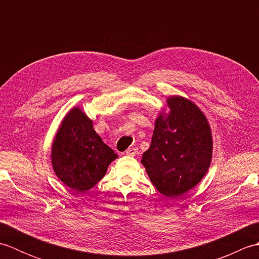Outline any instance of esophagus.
<instances>
[{
    "label": "esophagus",
    "mask_w": 259,
    "mask_h": 259,
    "mask_svg": "<svg viewBox=\"0 0 259 259\" xmlns=\"http://www.w3.org/2000/svg\"><path fill=\"white\" fill-rule=\"evenodd\" d=\"M137 153H138V148H136V147H131V148H129L128 150L125 151V155L126 156H131V157H135Z\"/></svg>",
    "instance_id": "esophagus-1"
}]
</instances>
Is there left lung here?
I'll use <instances>...</instances> for the list:
<instances>
[{"label": "left lung", "instance_id": "obj_1", "mask_svg": "<svg viewBox=\"0 0 259 259\" xmlns=\"http://www.w3.org/2000/svg\"><path fill=\"white\" fill-rule=\"evenodd\" d=\"M168 111H160L149 149L141 163L163 196L177 198L205 177L212 158L210 124L199 107L181 96L167 98Z\"/></svg>", "mask_w": 259, "mask_h": 259}]
</instances>
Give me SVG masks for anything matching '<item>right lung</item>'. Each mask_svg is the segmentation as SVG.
Here are the masks:
<instances>
[{
  "instance_id": "add662e5",
  "label": "right lung",
  "mask_w": 259,
  "mask_h": 259,
  "mask_svg": "<svg viewBox=\"0 0 259 259\" xmlns=\"http://www.w3.org/2000/svg\"><path fill=\"white\" fill-rule=\"evenodd\" d=\"M117 158L79 106L64 115L52 142L51 163L65 186L83 194L104 177L109 164Z\"/></svg>"
}]
</instances>
